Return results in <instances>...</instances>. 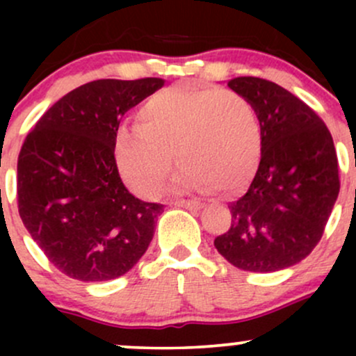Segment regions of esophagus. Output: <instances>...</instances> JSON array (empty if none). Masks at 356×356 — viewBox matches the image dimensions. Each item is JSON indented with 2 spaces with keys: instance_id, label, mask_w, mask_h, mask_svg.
<instances>
[{
  "instance_id": "34e87169",
  "label": "esophagus",
  "mask_w": 356,
  "mask_h": 356,
  "mask_svg": "<svg viewBox=\"0 0 356 356\" xmlns=\"http://www.w3.org/2000/svg\"><path fill=\"white\" fill-rule=\"evenodd\" d=\"M172 204L177 207H186V209H201L204 207V202L197 201V199H175Z\"/></svg>"
}]
</instances>
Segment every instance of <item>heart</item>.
<instances>
[{
  "instance_id": "1",
  "label": "heart",
  "mask_w": 356,
  "mask_h": 356,
  "mask_svg": "<svg viewBox=\"0 0 356 356\" xmlns=\"http://www.w3.org/2000/svg\"><path fill=\"white\" fill-rule=\"evenodd\" d=\"M137 127L118 130L117 165L140 195L161 191L174 162L184 161L181 186L234 192L246 186L263 152L259 117L232 90L177 85L155 93L137 113Z\"/></svg>"
}]
</instances>
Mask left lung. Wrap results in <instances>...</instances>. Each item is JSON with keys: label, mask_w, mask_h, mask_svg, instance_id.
Wrapping results in <instances>:
<instances>
[{"label": "left lung", "mask_w": 356, "mask_h": 356, "mask_svg": "<svg viewBox=\"0 0 356 356\" xmlns=\"http://www.w3.org/2000/svg\"><path fill=\"white\" fill-rule=\"evenodd\" d=\"M227 85L257 112L263 152L248 192L229 206V229L214 246L244 271H280L320 243L340 192L337 150L325 122L286 88L257 76Z\"/></svg>", "instance_id": "left-lung-1"}]
</instances>
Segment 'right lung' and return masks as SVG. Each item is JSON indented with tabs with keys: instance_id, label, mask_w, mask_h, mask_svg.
<instances>
[{
	"instance_id": "right-lung-1",
	"label": "right lung",
	"mask_w": 356,
	"mask_h": 356,
	"mask_svg": "<svg viewBox=\"0 0 356 356\" xmlns=\"http://www.w3.org/2000/svg\"><path fill=\"white\" fill-rule=\"evenodd\" d=\"M162 79L93 80L53 104L18 155V212L63 275L108 281L144 256L164 204L134 197L122 182L115 137L122 117Z\"/></svg>"
}]
</instances>
